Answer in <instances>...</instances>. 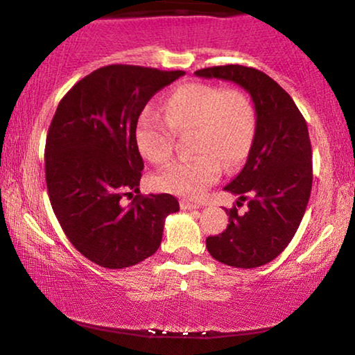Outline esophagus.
<instances>
[{
  "label": "esophagus",
  "mask_w": 355,
  "mask_h": 355,
  "mask_svg": "<svg viewBox=\"0 0 355 355\" xmlns=\"http://www.w3.org/2000/svg\"><path fill=\"white\" fill-rule=\"evenodd\" d=\"M181 208H182V210H196V208H200V205H198V203H193V202L182 200L181 202Z\"/></svg>",
  "instance_id": "esophagus-1"
}]
</instances>
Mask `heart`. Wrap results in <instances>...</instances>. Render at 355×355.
Segmentation results:
<instances>
[{"label":"heart","mask_w":355,"mask_h":355,"mask_svg":"<svg viewBox=\"0 0 355 355\" xmlns=\"http://www.w3.org/2000/svg\"><path fill=\"white\" fill-rule=\"evenodd\" d=\"M257 114L249 96L236 89L191 82L164 100V118L145 110L135 124V144L148 162L163 164L174 152V135L189 140L196 157L169 164L155 178L159 191L197 198L220 178L221 163L234 169L249 157Z\"/></svg>","instance_id":"heart-1"}]
</instances>
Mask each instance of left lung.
Masks as SVG:
<instances>
[{
	"label": "left lung",
	"instance_id": "1",
	"mask_svg": "<svg viewBox=\"0 0 355 355\" xmlns=\"http://www.w3.org/2000/svg\"><path fill=\"white\" fill-rule=\"evenodd\" d=\"M197 77L234 82L254 101L257 132L242 171L225 187L244 215L226 210L230 225L207 237L213 259L234 268H257L275 260L293 239L312 191V145L304 116L270 76L239 64L205 67Z\"/></svg>",
	"mask_w": 355,
	"mask_h": 355
}]
</instances>
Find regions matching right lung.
<instances>
[{"label":"right lung","instance_id":"1","mask_svg":"<svg viewBox=\"0 0 355 355\" xmlns=\"http://www.w3.org/2000/svg\"><path fill=\"white\" fill-rule=\"evenodd\" d=\"M186 74L111 64L77 82L48 129L45 174L53 211L85 259L103 268L137 265L158 250L164 220L179 211L169 193L140 192L144 159L135 124L148 100Z\"/></svg>","mask_w":355,"mask_h":355}]
</instances>
